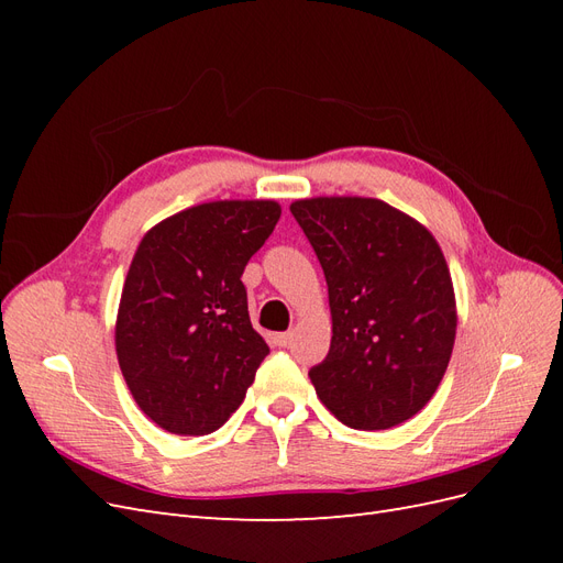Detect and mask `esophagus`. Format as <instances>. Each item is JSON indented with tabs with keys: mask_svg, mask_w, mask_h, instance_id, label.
Here are the masks:
<instances>
[{
	"mask_svg": "<svg viewBox=\"0 0 563 563\" xmlns=\"http://www.w3.org/2000/svg\"><path fill=\"white\" fill-rule=\"evenodd\" d=\"M291 340H294V333H291V331H284V333H277V335H275V343H277L279 347H288V345H291Z\"/></svg>",
	"mask_w": 563,
	"mask_h": 563,
	"instance_id": "esophagus-1",
	"label": "esophagus"
}]
</instances>
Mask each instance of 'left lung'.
Returning a JSON list of instances; mask_svg holds the SVG:
<instances>
[{
  "label": "left lung",
  "mask_w": 563,
  "mask_h": 563,
  "mask_svg": "<svg viewBox=\"0 0 563 563\" xmlns=\"http://www.w3.org/2000/svg\"><path fill=\"white\" fill-rule=\"evenodd\" d=\"M291 213L329 286L333 338L310 368L317 397L354 430L413 418L444 378L457 327L437 240L371 197L298 199Z\"/></svg>",
  "instance_id": "8db88e82"
}]
</instances>
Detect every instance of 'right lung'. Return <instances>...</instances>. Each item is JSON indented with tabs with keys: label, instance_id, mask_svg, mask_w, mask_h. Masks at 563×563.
<instances>
[{
	"label": "right lung",
	"instance_id": "obj_1",
	"mask_svg": "<svg viewBox=\"0 0 563 563\" xmlns=\"http://www.w3.org/2000/svg\"><path fill=\"white\" fill-rule=\"evenodd\" d=\"M279 216L272 199L209 201L139 244L114 345L135 404L162 430L211 434L244 401L269 347L251 327L242 275Z\"/></svg>",
	"mask_w": 563,
	"mask_h": 563
}]
</instances>
